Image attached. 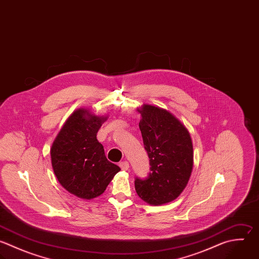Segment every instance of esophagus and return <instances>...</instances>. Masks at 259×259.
Returning a JSON list of instances; mask_svg holds the SVG:
<instances>
[{
	"label": "esophagus",
	"mask_w": 259,
	"mask_h": 259,
	"mask_svg": "<svg viewBox=\"0 0 259 259\" xmlns=\"http://www.w3.org/2000/svg\"><path fill=\"white\" fill-rule=\"evenodd\" d=\"M119 167L122 169V170H127L130 168V165H128V162L127 161H122L120 162L119 164Z\"/></svg>",
	"instance_id": "1"
}]
</instances>
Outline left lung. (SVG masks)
I'll return each instance as SVG.
<instances>
[{"label":"left lung","instance_id":"left-lung-1","mask_svg":"<svg viewBox=\"0 0 259 259\" xmlns=\"http://www.w3.org/2000/svg\"><path fill=\"white\" fill-rule=\"evenodd\" d=\"M138 111L151 172L145 179L136 177L135 188L147 203L160 205L185 188L193 166L192 142L187 128L169 111L148 104Z\"/></svg>","mask_w":259,"mask_h":259}]
</instances>
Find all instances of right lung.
Wrapping results in <instances>:
<instances>
[{
	"mask_svg": "<svg viewBox=\"0 0 259 259\" xmlns=\"http://www.w3.org/2000/svg\"><path fill=\"white\" fill-rule=\"evenodd\" d=\"M106 119L80 108L68 118L52 146V165L59 182L80 198L102 194L120 170L107 160L96 138Z\"/></svg>",
	"mask_w": 259,
	"mask_h": 259,
	"instance_id": "1",
	"label": "right lung"
}]
</instances>
